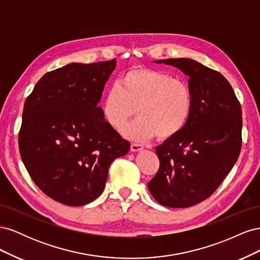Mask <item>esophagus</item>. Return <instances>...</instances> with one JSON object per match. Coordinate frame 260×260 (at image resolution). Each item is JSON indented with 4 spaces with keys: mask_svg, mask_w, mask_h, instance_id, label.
I'll use <instances>...</instances> for the list:
<instances>
[{
    "mask_svg": "<svg viewBox=\"0 0 260 260\" xmlns=\"http://www.w3.org/2000/svg\"><path fill=\"white\" fill-rule=\"evenodd\" d=\"M130 148L132 152H139V151H141V149H143V146L141 144H138V143H131Z\"/></svg>",
    "mask_w": 260,
    "mask_h": 260,
    "instance_id": "obj_1",
    "label": "esophagus"
}]
</instances>
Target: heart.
<instances>
[{
  "instance_id": "b5f03b06",
  "label": "heart",
  "mask_w": 260,
  "mask_h": 260,
  "mask_svg": "<svg viewBox=\"0 0 260 260\" xmlns=\"http://www.w3.org/2000/svg\"><path fill=\"white\" fill-rule=\"evenodd\" d=\"M192 108L193 93L187 82L151 68L125 72L102 103L104 119L117 131H121L135 114L139 116L125 130L136 141L156 136L160 141L175 138L184 129Z\"/></svg>"
}]
</instances>
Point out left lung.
<instances>
[{
    "label": "left lung",
    "mask_w": 260,
    "mask_h": 260,
    "mask_svg": "<svg viewBox=\"0 0 260 260\" xmlns=\"http://www.w3.org/2000/svg\"><path fill=\"white\" fill-rule=\"evenodd\" d=\"M190 77L193 108L184 129L156 147L159 169L147 183L161 205L185 208L208 199L237 162L242 146V108L231 84L190 58L157 60Z\"/></svg>",
    "instance_id": "left-lung-1"
}]
</instances>
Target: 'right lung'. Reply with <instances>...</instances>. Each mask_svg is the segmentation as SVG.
Returning a JSON list of instances; mask_svg holds the SVG:
<instances>
[{
    "label": "right lung",
    "instance_id": "right-lung-1",
    "mask_svg": "<svg viewBox=\"0 0 260 260\" xmlns=\"http://www.w3.org/2000/svg\"><path fill=\"white\" fill-rule=\"evenodd\" d=\"M116 59L46 73L25 101L18 136L23 165L52 200L82 206L103 192L111 164L130 144L98 106Z\"/></svg>",
    "mask_w": 260,
    "mask_h": 260
}]
</instances>
